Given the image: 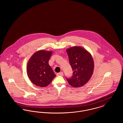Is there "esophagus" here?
Wrapping results in <instances>:
<instances>
[{
    "instance_id": "esophagus-1",
    "label": "esophagus",
    "mask_w": 123,
    "mask_h": 123,
    "mask_svg": "<svg viewBox=\"0 0 123 123\" xmlns=\"http://www.w3.org/2000/svg\"><path fill=\"white\" fill-rule=\"evenodd\" d=\"M63 75V72H60L59 73H58L57 74V76H62Z\"/></svg>"
}]
</instances>
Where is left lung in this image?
I'll return each instance as SVG.
<instances>
[{
  "mask_svg": "<svg viewBox=\"0 0 123 123\" xmlns=\"http://www.w3.org/2000/svg\"><path fill=\"white\" fill-rule=\"evenodd\" d=\"M69 62L73 71L70 78H66L73 87H80L89 80L94 70V60L91 54L82 47H71L66 50Z\"/></svg>",
  "mask_w": 123,
  "mask_h": 123,
  "instance_id": "1",
  "label": "left lung"
}]
</instances>
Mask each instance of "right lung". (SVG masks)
Masks as SVG:
<instances>
[{
  "label": "right lung",
  "instance_id": "add662e5",
  "mask_svg": "<svg viewBox=\"0 0 123 123\" xmlns=\"http://www.w3.org/2000/svg\"><path fill=\"white\" fill-rule=\"evenodd\" d=\"M51 51H39L35 53L27 64V73L29 79L35 85L44 87L48 85L56 76L48 61Z\"/></svg>",
  "mask_w": 123,
  "mask_h": 123
}]
</instances>
